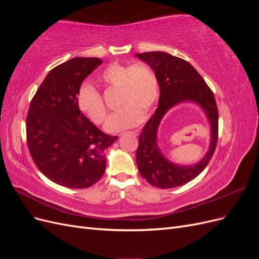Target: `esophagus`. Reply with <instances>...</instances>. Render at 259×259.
<instances>
[{
	"mask_svg": "<svg viewBox=\"0 0 259 259\" xmlns=\"http://www.w3.org/2000/svg\"><path fill=\"white\" fill-rule=\"evenodd\" d=\"M128 134H132V135H135V136H137V135H138V132H137V131H132V132H128Z\"/></svg>",
	"mask_w": 259,
	"mask_h": 259,
	"instance_id": "1",
	"label": "esophagus"
}]
</instances>
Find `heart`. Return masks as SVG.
Listing matches in <instances>:
<instances>
[{"label":"heart","instance_id":"b5f03b06","mask_svg":"<svg viewBox=\"0 0 259 259\" xmlns=\"http://www.w3.org/2000/svg\"><path fill=\"white\" fill-rule=\"evenodd\" d=\"M100 80L108 86L119 88V111L109 117L106 130L121 132L136 126L143 117L150 114L160 94L159 79L153 69L145 64H112L100 74ZM80 110L96 123L101 124L107 116V108L99 92L90 83L80 86L76 94Z\"/></svg>","mask_w":259,"mask_h":259}]
</instances>
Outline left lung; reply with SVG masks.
I'll use <instances>...</instances> for the list:
<instances>
[{"instance_id":"1","label":"left lung","mask_w":259,"mask_h":259,"mask_svg":"<svg viewBox=\"0 0 259 259\" xmlns=\"http://www.w3.org/2000/svg\"><path fill=\"white\" fill-rule=\"evenodd\" d=\"M136 56L150 66L160 84L159 107L148 120L139 135L136 162L140 175L161 189L183 186L194 179L206 167L217 145L218 109L214 94L189 62L165 52H146ZM183 101H194L206 111L211 124L209 151L198 164L182 167L169 162L156 144V132L161 117L169 109Z\"/></svg>"}]
</instances>
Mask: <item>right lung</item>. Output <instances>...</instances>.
<instances>
[{"mask_svg": "<svg viewBox=\"0 0 259 259\" xmlns=\"http://www.w3.org/2000/svg\"><path fill=\"white\" fill-rule=\"evenodd\" d=\"M103 61L75 57L46 75L30 103L27 144L36 167L60 186L84 189L106 170L105 151L117 136L101 132L77 107L82 82Z\"/></svg>", "mask_w": 259, "mask_h": 259, "instance_id": "add662e5", "label": "right lung"}]
</instances>
